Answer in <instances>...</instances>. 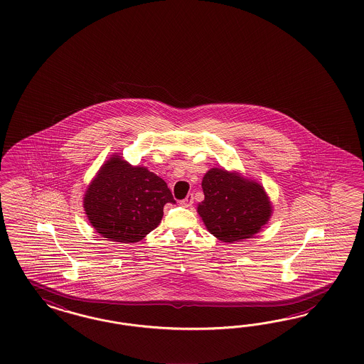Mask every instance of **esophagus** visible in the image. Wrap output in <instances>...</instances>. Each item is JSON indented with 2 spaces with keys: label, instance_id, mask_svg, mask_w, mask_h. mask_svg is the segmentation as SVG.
<instances>
[{
  "label": "esophagus",
  "instance_id": "obj_1",
  "mask_svg": "<svg viewBox=\"0 0 364 364\" xmlns=\"http://www.w3.org/2000/svg\"><path fill=\"white\" fill-rule=\"evenodd\" d=\"M180 204H181L183 207H186V208H188V207H191V205L193 204V195H192V193H189L187 198L180 201Z\"/></svg>",
  "mask_w": 364,
  "mask_h": 364
}]
</instances>
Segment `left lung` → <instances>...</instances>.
<instances>
[{"label":"left lung","mask_w":364,"mask_h":364,"mask_svg":"<svg viewBox=\"0 0 364 364\" xmlns=\"http://www.w3.org/2000/svg\"><path fill=\"white\" fill-rule=\"evenodd\" d=\"M204 200L198 213L207 230L223 242L251 239L272 216L264 187L236 171L210 168L203 177Z\"/></svg>","instance_id":"left-lung-1"}]
</instances>
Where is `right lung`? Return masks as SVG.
<instances>
[{"label":"right lung","instance_id":"1","mask_svg":"<svg viewBox=\"0 0 364 364\" xmlns=\"http://www.w3.org/2000/svg\"><path fill=\"white\" fill-rule=\"evenodd\" d=\"M82 205L90 225L110 242H137L154 231L173 196L161 177L114 154L89 183Z\"/></svg>","mask_w":364,"mask_h":364}]
</instances>
